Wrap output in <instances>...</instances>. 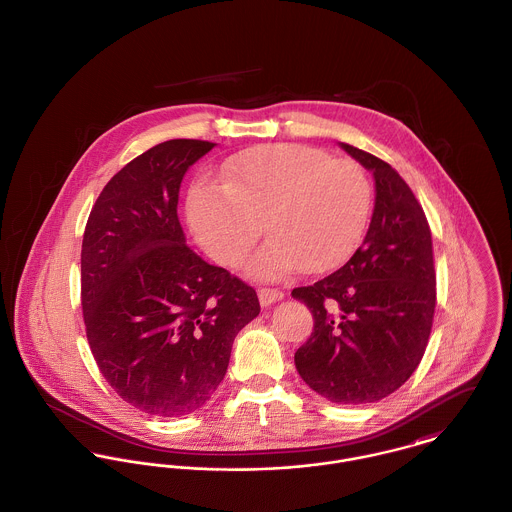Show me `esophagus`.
Returning a JSON list of instances; mask_svg holds the SVG:
<instances>
[{"instance_id":"obj_1","label":"esophagus","mask_w":512,"mask_h":512,"mask_svg":"<svg viewBox=\"0 0 512 512\" xmlns=\"http://www.w3.org/2000/svg\"><path fill=\"white\" fill-rule=\"evenodd\" d=\"M258 299H260V303L264 307H268V305L276 303L279 299H283V291L276 289V287H260L258 289Z\"/></svg>"}]
</instances>
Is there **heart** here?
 I'll list each match as a JSON object with an SVG mask.
<instances>
[{
    "instance_id": "b5f03b06",
    "label": "heart",
    "mask_w": 512,
    "mask_h": 512,
    "mask_svg": "<svg viewBox=\"0 0 512 512\" xmlns=\"http://www.w3.org/2000/svg\"><path fill=\"white\" fill-rule=\"evenodd\" d=\"M219 178L221 186L189 189L187 217L205 252L227 268L242 262L262 225L270 238L248 260L260 278L334 270L366 234L373 189L356 160L305 144H264L231 158Z\"/></svg>"
}]
</instances>
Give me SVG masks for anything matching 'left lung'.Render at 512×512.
<instances>
[{"label":"left lung","mask_w":512,"mask_h":512,"mask_svg":"<svg viewBox=\"0 0 512 512\" xmlns=\"http://www.w3.org/2000/svg\"><path fill=\"white\" fill-rule=\"evenodd\" d=\"M375 178L372 223L334 274L291 295L315 319L295 352L303 381L338 405L375 403L419 368L436 309L432 234L413 189L385 160L342 142Z\"/></svg>","instance_id":"1"}]
</instances>
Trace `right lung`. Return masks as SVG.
<instances>
[{
    "label": "right lung",
    "instance_id": "add662e5",
    "mask_svg": "<svg viewBox=\"0 0 512 512\" xmlns=\"http://www.w3.org/2000/svg\"><path fill=\"white\" fill-rule=\"evenodd\" d=\"M215 142L174 139L142 152L99 193L82 240V313L93 360L146 415L203 407L234 336L260 313L254 287L201 260L178 221L187 168Z\"/></svg>",
    "mask_w": 512,
    "mask_h": 512
}]
</instances>
